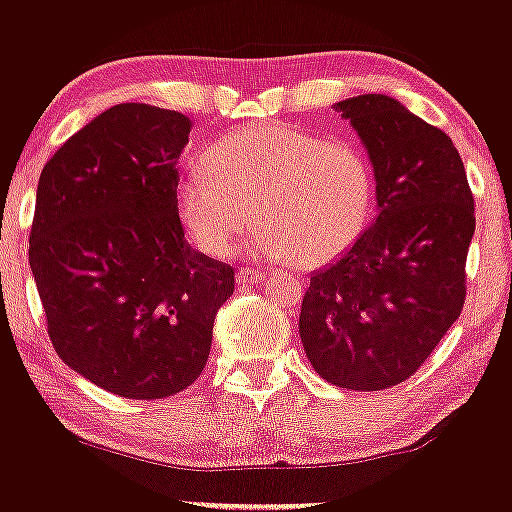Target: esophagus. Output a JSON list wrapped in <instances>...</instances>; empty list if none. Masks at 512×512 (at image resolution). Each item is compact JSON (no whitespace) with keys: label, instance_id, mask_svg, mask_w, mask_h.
Listing matches in <instances>:
<instances>
[{"label":"esophagus","instance_id":"1","mask_svg":"<svg viewBox=\"0 0 512 512\" xmlns=\"http://www.w3.org/2000/svg\"><path fill=\"white\" fill-rule=\"evenodd\" d=\"M264 274L260 269H252V267H240L238 274H236V284L238 286H248V284H257V281H262Z\"/></svg>","mask_w":512,"mask_h":512}]
</instances>
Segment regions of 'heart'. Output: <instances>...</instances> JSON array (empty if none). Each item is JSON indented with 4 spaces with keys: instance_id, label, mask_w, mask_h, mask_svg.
Segmentation results:
<instances>
[{
    "instance_id": "heart-1",
    "label": "heart",
    "mask_w": 512,
    "mask_h": 512,
    "mask_svg": "<svg viewBox=\"0 0 512 512\" xmlns=\"http://www.w3.org/2000/svg\"><path fill=\"white\" fill-rule=\"evenodd\" d=\"M175 204L187 238L228 257L260 221L257 250L315 267L356 243L373 211V175L349 142L284 125L238 129L182 173Z\"/></svg>"
}]
</instances>
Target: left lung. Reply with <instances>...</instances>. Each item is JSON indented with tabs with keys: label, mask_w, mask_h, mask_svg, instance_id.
I'll use <instances>...</instances> for the list:
<instances>
[{
	"label": "left lung",
	"mask_w": 512,
	"mask_h": 512,
	"mask_svg": "<svg viewBox=\"0 0 512 512\" xmlns=\"http://www.w3.org/2000/svg\"><path fill=\"white\" fill-rule=\"evenodd\" d=\"M375 178L378 214L342 260L310 274L298 332L320 378L346 390L404 383L462 313L474 199L443 129L397 98L334 105Z\"/></svg>",
	"instance_id": "1"
}]
</instances>
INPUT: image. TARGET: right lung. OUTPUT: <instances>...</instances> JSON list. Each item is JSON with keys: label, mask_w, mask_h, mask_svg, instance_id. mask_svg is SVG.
<instances>
[{"label": "right lung", "mask_w": 512, "mask_h": 512, "mask_svg": "<svg viewBox=\"0 0 512 512\" xmlns=\"http://www.w3.org/2000/svg\"><path fill=\"white\" fill-rule=\"evenodd\" d=\"M190 117L120 103L45 163L31 272L57 356L127 399L182 392L207 366L233 267L190 248L175 204Z\"/></svg>", "instance_id": "obj_1"}]
</instances>
